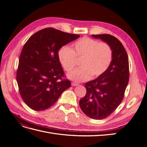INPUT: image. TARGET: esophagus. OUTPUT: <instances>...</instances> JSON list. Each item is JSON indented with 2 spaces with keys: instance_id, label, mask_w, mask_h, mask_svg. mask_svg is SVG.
<instances>
[{
  "instance_id": "34e87169",
  "label": "esophagus",
  "mask_w": 147,
  "mask_h": 147,
  "mask_svg": "<svg viewBox=\"0 0 147 147\" xmlns=\"http://www.w3.org/2000/svg\"><path fill=\"white\" fill-rule=\"evenodd\" d=\"M71 84H72V86H75L78 85V83H75V82H72V83H71Z\"/></svg>"
}]
</instances>
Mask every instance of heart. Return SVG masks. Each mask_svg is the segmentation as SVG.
Instances as JSON below:
<instances>
[{
  "label": "heart",
  "mask_w": 147,
  "mask_h": 147,
  "mask_svg": "<svg viewBox=\"0 0 147 147\" xmlns=\"http://www.w3.org/2000/svg\"><path fill=\"white\" fill-rule=\"evenodd\" d=\"M57 56L61 64L67 72L72 71L77 65V61H80L82 67L70 73L69 77L82 82L103 74L112 63L113 51L107 43L84 37L74 43L72 49L62 47Z\"/></svg>",
  "instance_id": "heart-1"
}]
</instances>
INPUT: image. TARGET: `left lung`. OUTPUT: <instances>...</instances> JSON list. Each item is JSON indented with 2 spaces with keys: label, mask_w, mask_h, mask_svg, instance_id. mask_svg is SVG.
Segmentation results:
<instances>
[{
  "label": "left lung",
  "mask_w": 147,
  "mask_h": 147,
  "mask_svg": "<svg viewBox=\"0 0 147 147\" xmlns=\"http://www.w3.org/2000/svg\"><path fill=\"white\" fill-rule=\"evenodd\" d=\"M92 36L109 44L113 51V58L103 74L85 83L86 95L79 104L88 117L102 119L110 116L124 98L129 77V60L125 48L115 37L110 34Z\"/></svg>",
  "instance_id": "1"
}]
</instances>
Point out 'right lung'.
Here are the masks:
<instances>
[{
	"label": "right lung",
	"mask_w": 147,
	"mask_h": 147,
	"mask_svg": "<svg viewBox=\"0 0 147 147\" xmlns=\"http://www.w3.org/2000/svg\"><path fill=\"white\" fill-rule=\"evenodd\" d=\"M79 37L48 28L35 33L24 44L16 80L21 98L31 109L42 111L51 107L70 87L57 54L62 47Z\"/></svg>",
	"instance_id": "right-lung-1"
}]
</instances>
